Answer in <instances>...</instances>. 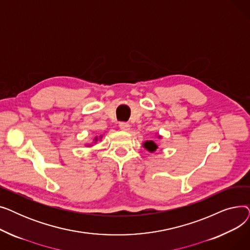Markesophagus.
Segmentation results:
<instances>
[{
	"mask_svg": "<svg viewBox=\"0 0 250 250\" xmlns=\"http://www.w3.org/2000/svg\"><path fill=\"white\" fill-rule=\"evenodd\" d=\"M120 128L122 130H124V132H128V130L130 129V125L126 123H121L120 124Z\"/></svg>",
	"mask_w": 250,
	"mask_h": 250,
	"instance_id": "1",
	"label": "esophagus"
}]
</instances>
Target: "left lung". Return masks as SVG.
<instances>
[{"instance_id": "1", "label": "left lung", "mask_w": 250, "mask_h": 250, "mask_svg": "<svg viewBox=\"0 0 250 250\" xmlns=\"http://www.w3.org/2000/svg\"><path fill=\"white\" fill-rule=\"evenodd\" d=\"M156 137L158 138V139H162V136L159 135V134L157 135ZM143 147L145 148V149H146L148 152H150V153H154L157 149H158V146H157V144H156L154 141H152V140L144 142V143H143Z\"/></svg>"}]
</instances>
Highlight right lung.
<instances>
[{
    "label": "right lung",
    "mask_w": 250,
    "mask_h": 250,
    "mask_svg": "<svg viewBox=\"0 0 250 250\" xmlns=\"http://www.w3.org/2000/svg\"><path fill=\"white\" fill-rule=\"evenodd\" d=\"M101 139H102V135H101V136H99V137H95V138L93 139V142H92L91 144H87L86 146H87V147H93V146L95 145V144H96L99 140H101Z\"/></svg>",
    "instance_id": "right-lung-1"
}]
</instances>
